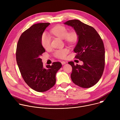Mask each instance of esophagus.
Returning <instances> with one entry per match:
<instances>
[{
  "mask_svg": "<svg viewBox=\"0 0 120 120\" xmlns=\"http://www.w3.org/2000/svg\"><path fill=\"white\" fill-rule=\"evenodd\" d=\"M61 64H62L63 65H64V64H66V62H64V61H62V62H61Z\"/></svg>",
  "mask_w": 120,
  "mask_h": 120,
  "instance_id": "34e87169",
  "label": "esophagus"
}]
</instances>
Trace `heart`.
I'll return each instance as SVG.
<instances>
[{"label": "heart", "mask_w": 120, "mask_h": 120, "mask_svg": "<svg viewBox=\"0 0 120 120\" xmlns=\"http://www.w3.org/2000/svg\"><path fill=\"white\" fill-rule=\"evenodd\" d=\"M50 32L56 36L61 38H64L66 41L70 43H74L77 38V34L75 32L70 31L68 32L67 29L62 25L55 26L50 30ZM51 41V38L49 35L46 32L43 33L41 38V42L44 49L48 50L50 48ZM69 52V50L68 49L64 48L56 50L54 53V55L57 58L63 59L66 57Z\"/></svg>", "instance_id": "1"}]
</instances>
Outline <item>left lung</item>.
<instances>
[{"label":"left lung","instance_id":"obj_1","mask_svg":"<svg viewBox=\"0 0 120 120\" xmlns=\"http://www.w3.org/2000/svg\"><path fill=\"white\" fill-rule=\"evenodd\" d=\"M64 24L73 28L78 35L73 50L77 53L75 57L83 62L82 65L68 62L72 67L71 80L82 88H90L99 81L104 70L105 51L102 39L94 28L78 20H69Z\"/></svg>","mask_w":120,"mask_h":120}]
</instances>
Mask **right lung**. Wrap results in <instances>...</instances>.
Segmentation results:
<instances>
[{
	"instance_id": "right-lung-1",
	"label": "right lung",
	"mask_w": 120,
	"mask_h": 120,
	"mask_svg": "<svg viewBox=\"0 0 120 120\" xmlns=\"http://www.w3.org/2000/svg\"><path fill=\"white\" fill-rule=\"evenodd\" d=\"M50 23L33 24L21 35L17 45L16 59L22 76L27 84L34 90L42 92L52 88L56 83V75L61 68L60 62L43 67L40 58L45 52L41 38Z\"/></svg>"
}]
</instances>
